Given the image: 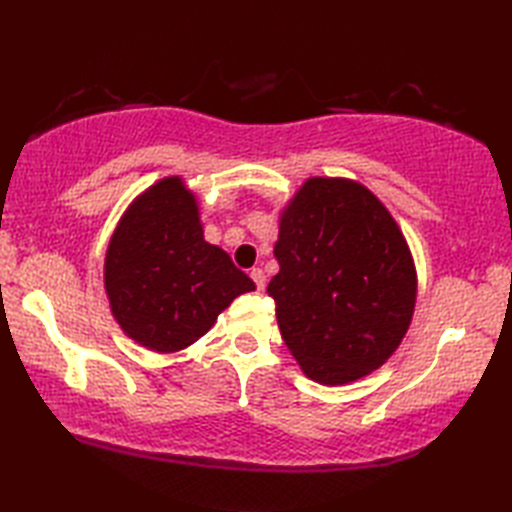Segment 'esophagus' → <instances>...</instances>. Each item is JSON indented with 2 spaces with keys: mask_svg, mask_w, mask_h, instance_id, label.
<instances>
[{
  "mask_svg": "<svg viewBox=\"0 0 512 512\" xmlns=\"http://www.w3.org/2000/svg\"><path fill=\"white\" fill-rule=\"evenodd\" d=\"M250 279L255 281L257 290H264V288H266V275H264L262 268H253V270H250Z\"/></svg>",
  "mask_w": 512,
  "mask_h": 512,
  "instance_id": "esophagus-1",
  "label": "esophagus"
}]
</instances>
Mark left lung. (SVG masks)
I'll list each match as a JSON object with an SVG mask.
<instances>
[{"label":"left lung","instance_id":"8db88e82","mask_svg":"<svg viewBox=\"0 0 512 512\" xmlns=\"http://www.w3.org/2000/svg\"><path fill=\"white\" fill-rule=\"evenodd\" d=\"M270 279L281 339L308 378L345 385L396 352L416 268L394 217L363 184L310 178L279 220Z\"/></svg>","mask_w":512,"mask_h":512}]
</instances>
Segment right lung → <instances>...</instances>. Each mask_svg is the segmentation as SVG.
<instances>
[{"mask_svg": "<svg viewBox=\"0 0 512 512\" xmlns=\"http://www.w3.org/2000/svg\"><path fill=\"white\" fill-rule=\"evenodd\" d=\"M105 290L129 339L169 354L198 341L255 284L222 248L204 242L195 195L171 176L138 195L118 222Z\"/></svg>", "mask_w": 512, "mask_h": 512, "instance_id": "obj_1", "label": "right lung"}]
</instances>
